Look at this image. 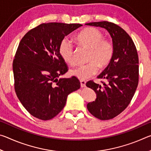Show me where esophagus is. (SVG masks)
I'll list each match as a JSON object with an SVG mask.
<instances>
[{"instance_id":"obj_1","label":"esophagus","mask_w":151,"mask_h":151,"mask_svg":"<svg viewBox=\"0 0 151 151\" xmlns=\"http://www.w3.org/2000/svg\"><path fill=\"white\" fill-rule=\"evenodd\" d=\"M81 87H85L86 86V81L85 80H81Z\"/></svg>"}]
</instances>
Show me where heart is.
Segmentation results:
<instances>
[{
  "instance_id": "obj_1",
  "label": "heart",
  "mask_w": 151,
  "mask_h": 151,
  "mask_svg": "<svg viewBox=\"0 0 151 151\" xmlns=\"http://www.w3.org/2000/svg\"><path fill=\"white\" fill-rule=\"evenodd\" d=\"M76 40L81 45L89 48L87 60L88 63L81 65L70 70L71 75L80 79L91 77L98 72L99 65L106 66L111 62L114 54V46L111 40L104 39L100 30L93 27H88L79 32ZM58 52L65 62L73 65L75 63L74 46L68 37L61 40Z\"/></svg>"
}]
</instances>
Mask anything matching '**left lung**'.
Returning a JSON list of instances; mask_svg holds the SVG:
<instances>
[{
    "mask_svg": "<svg viewBox=\"0 0 151 151\" xmlns=\"http://www.w3.org/2000/svg\"><path fill=\"white\" fill-rule=\"evenodd\" d=\"M86 25L100 27L111 35L114 54L106 68L97 78L101 84L89 81L86 86L96 94L95 101L88 103V111L100 120L119 115L131 103L139 83V57L133 40L118 25L108 21L94 22Z\"/></svg>",
    "mask_w": 151,
    "mask_h": 151,
    "instance_id": "obj_1",
    "label": "left lung"
}]
</instances>
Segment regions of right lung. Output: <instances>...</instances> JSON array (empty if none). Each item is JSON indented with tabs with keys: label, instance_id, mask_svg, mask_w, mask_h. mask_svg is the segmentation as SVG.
<instances>
[{
	"label": "right lung",
	"instance_id": "right-lung-1",
	"mask_svg": "<svg viewBox=\"0 0 151 151\" xmlns=\"http://www.w3.org/2000/svg\"><path fill=\"white\" fill-rule=\"evenodd\" d=\"M81 26L42 23L20 40L12 63L14 90L20 103L36 118H54L65 107L68 94L81 87L76 76L58 78L68 71L58 47L65 36Z\"/></svg>",
	"mask_w": 151,
	"mask_h": 151
}]
</instances>
